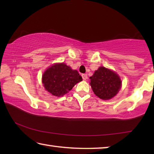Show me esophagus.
<instances>
[{
    "label": "esophagus",
    "instance_id": "34e87169",
    "mask_svg": "<svg viewBox=\"0 0 154 154\" xmlns=\"http://www.w3.org/2000/svg\"><path fill=\"white\" fill-rule=\"evenodd\" d=\"M82 78L83 80H86L88 79V75L87 74H82Z\"/></svg>",
    "mask_w": 154,
    "mask_h": 154
}]
</instances>
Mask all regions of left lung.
I'll return each mask as SVG.
<instances>
[{
	"label": "left lung",
	"instance_id": "8db88e82",
	"mask_svg": "<svg viewBox=\"0 0 154 154\" xmlns=\"http://www.w3.org/2000/svg\"><path fill=\"white\" fill-rule=\"evenodd\" d=\"M90 78L94 93L103 100L113 98L121 88L122 81L119 75L104 66L99 67Z\"/></svg>",
	"mask_w": 154,
	"mask_h": 154
}]
</instances>
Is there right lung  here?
<instances>
[{"label":"right lung","instance_id":"1","mask_svg":"<svg viewBox=\"0 0 154 154\" xmlns=\"http://www.w3.org/2000/svg\"><path fill=\"white\" fill-rule=\"evenodd\" d=\"M82 81V77L78 71L64 63L53 64L44 72L42 76L45 89L58 97L69 92L76 83Z\"/></svg>","mask_w":154,"mask_h":154}]
</instances>
